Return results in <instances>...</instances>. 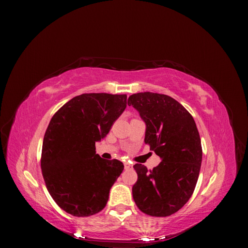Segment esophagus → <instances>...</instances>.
Returning a JSON list of instances; mask_svg holds the SVG:
<instances>
[{
    "label": "esophagus",
    "instance_id": "34e87169",
    "mask_svg": "<svg viewBox=\"0 0 248 248\" xmlns=\"http://www.w3.org/2000/svg\"><path fill=\"white\" fill-rule=\"evenodd\" d=\"M124 168H125V170H131V169H132V166H131V164H130L129 162L125 161V162H124Z\"/></svg>",
    "mask_w": 248,
    "mask_h": 248
}]
</instances>
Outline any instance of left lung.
<instances>
[{"instance_id":"obj_1","label":"left lung","mask_w":248,"mask_h":248,"mask_svg":"<svg viewBox=\"0 0 248 248\" xmlns=\"http://www.w3.org/2000/svg\"><path fill=\"white\" fill-rule=\"evenodd\" d=\"M128 106L139 111L146 124L145 142L161 158L152 170L134 164L138 181L132 187L133 200L148 215L170 216L188 202L198 182L202 152L196 122L168 95L133 94Z\"/></svg>"}]
</instances>
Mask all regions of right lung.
<instances>
[{
    "instance_id": "right-lung-1",
    "label": "right lung",
    "mask_w": 248,
    "mask_h": 248,
    "mask_svg": "<svg viewBox=\"0 0 248 248\" xmlns=\"http://www.w3.org/2000/svg\"><path fill=\"white\" fill-rule=\"evenodd\" d=\"M127 96L90 93L76 96L51 118L44 134L41 170L46 188L64 211L85 217L100 212L123 163L96 154L126 108Z\"/></svg>"
}]
</instances>
